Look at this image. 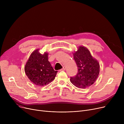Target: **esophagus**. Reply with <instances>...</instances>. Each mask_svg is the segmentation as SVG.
Here are the masks:
<instances>
[{
    "label": "esophagus",
    "mask_w": 124,
    "mask_h": 124,
    "mask_svg": "<svg viewBox=\"0 0 124 124\" xmlns=\"http://www.w3.org/2000/svg\"><path fill=\"white\" fill-rule=\"evenodd\" d=\"M65 69H66V67H65V66H63V68L61 69H60V71H64V70H65Z\"/></svg>",
    "instance_id": "1"
}]
</instances>
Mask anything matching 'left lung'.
Here are the masks:
<instances>
[{"label": "left lung", "instance_id": "left-lung-1", "mask_svg": "<svg viewBox=\"0 0 124 124\" xmlns=\"http://www.w3.org/2000/svg\"><path fill=\"white\" fill-rule=\"evenodd\" d=\"M73 55L78 73L75 76L70 77V81L77 87L86 88L93 84L98 77L100 64L84 46H79Z\"/></svg>", "mask_w": 124, "mask_h": 124}]
</instances>
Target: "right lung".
I'll list each match as a JSON object with an SVG mask.
<instances>
[{
  "label": "right lung",
  "instance_id": "add662e5",
  "mask_svg": "<svg viewBox=\"0 0 124 124\" xmlns=\"http://www.w3.org/2000/svg\"><path fill=\"white\" fill-rule=\"evenodd\" d=\"M33 51L30 55L24 67L25 73L31 82L39 86L46 85L53 81L57 74L48 61V53L44 54Z\"/></svg>",
  "mask_w": 124,
  "mask_h": 124
}]
</instances>
